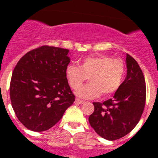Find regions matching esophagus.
I'll return each mask as SVG.
<instances>
[{"label": "esophagus", "mask_w": 158, "mask_h": 158, "mask_svg": "<svg viewBox=\"0 0 158 158\" xmlns=\"http://www.w3.org/2000/svg\"><path fill=\"white\" fill-rule=\"evenodd\" d=\"M75 103H76V104H84V103H85V101H84V100H80V99H76V100H75Z\"/></svg>", "instance_id": "34e87169"}]
</instances>
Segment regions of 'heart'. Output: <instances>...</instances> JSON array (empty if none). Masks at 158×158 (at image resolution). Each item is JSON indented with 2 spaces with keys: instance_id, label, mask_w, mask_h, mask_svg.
<instances>
[{
  "instance_id": "heart-1",
  "label": "heart",
  "mask_w": 158,
  "mask_h": 158,
  "mask_svg": "<svg viewBox=\"0 0 158 158\" xmlns=\"http://www.w3.org/2000/svg\"><path fill=\"white\" fill-rule=\"evenodd\" d=\"M124 73L123 63L120 60L104 54L89 56L81 61L77 66L69 64L65 74L73 89H77L89 76L90 83L78 88L76 95L84 99H94L103 94L109 96L118 90Z\"/></svg>"
}]
</instances>
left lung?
Masks as SVG:
<instances>
[{"label":"left lung","mask_w":158,"mask_h":158,"mask_svg":"<svg viewBox=\"0 0 158 158\" xmlns=\"http://www.w3.org/2000/svg\"><path fill=\"white\" fill-rule=\"evenodd\" d=\"M127 73L112 99L94 102L89 123L100 137L113 141L129 134L140 120L146 103V82L140 66L127 54Z\"/></svg>","instance_id":"8db88e82"}]
</instances>
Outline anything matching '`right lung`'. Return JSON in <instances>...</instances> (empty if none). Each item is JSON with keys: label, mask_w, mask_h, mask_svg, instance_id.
<instances>
[{"label": "right lung", "mask_w": 158, "mask_h": 158, "mask_svg": "<svg viewBox=\"0 0 158 158\" xmlns=\"http://www.w3.org/2000/svg\"><path fill=\"white\" fill-rule=\"evenodd\" d=\"M69 50L43 46L24 54L16 64L10 82V99L18 119L31 131L54 126L73 104L65 74L70 62Z\"/></svg>", "instance_id": "right-lung-1"}]
</instances>
